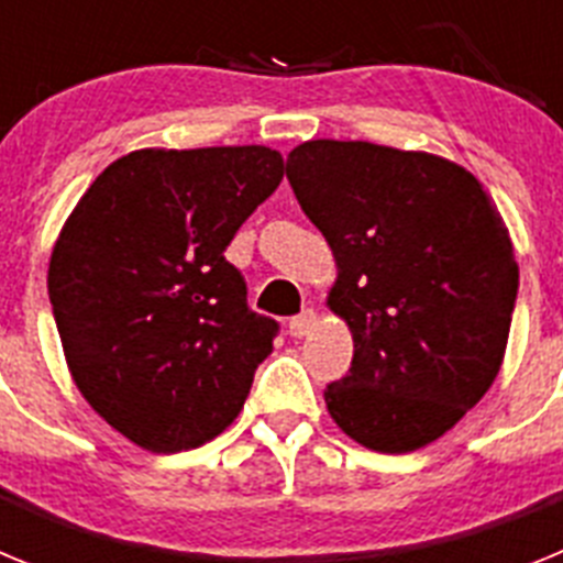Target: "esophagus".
Instances as JSON below:
<instances>
[{
	"label": "esophagus",
	"instance_id": "obj_1",
	"mask_svg": "<svg viewBox=\"0 0 563 563\" xmlns=\"http://www.w3.org/2000/svg\"><path fill=\"white\" fill-rule=\"evenodd\" d=\"M316 324H318V316L312 310H307V312H301V316H292L290 324H287V330H290L292 338H305L316 330Z\"/></svg>",
	"mask_w": 563,
	"mask_h": 563
}]
</instances>
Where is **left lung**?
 <instances>
[{"instance_id": "1", "label": "left lung", "mask_w": 563, "mask_h": 563, "mask_svg": "<svg viewBox=\"0 0 563 563\" xmlns=\"http://www.w3.org/2000/svg\"><path fill=\"white\" fill-rule=\"evenodd\" d=\"M287 180L330 242L327 305L355 341L324 391L332 420L380 454L429 445L505 357L519 265L490 194L456 163L366 141L301 143Z\"/></svg>"}]
</instances>
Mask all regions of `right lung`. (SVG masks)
I'll return each mask as SVG.
<instances>
[{"label": "right lung", "instance_id": "right-lung-1", "mask_svg": "<svg viewBox=\"0 0 563 563\" xmlns=\"http://www.w3.org/2000/svg\"><path fill=\"white\" fill-rule=\"evenodd\" d=\"M285 177L267 146L141 148L103 168L49 256L47 290L73 380L154 454L236 420L278 321L247 307L225 258Z\"/></svg>", "mask_w": 563, "mask_h": 563}]
</instances>
